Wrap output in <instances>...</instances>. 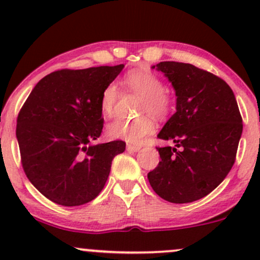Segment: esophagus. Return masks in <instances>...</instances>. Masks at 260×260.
<instances>
[{
	"label": "esophagus",
	"mask_w": 260,
	"mask_h": 260,
	"mask_svg": "<svg viewBox=\"0 0 260 260\" xmlns=\"http://www.w3.org/2000/svg\"><path fill=\"white\" fill-rule=\"evenodd\" d=\"M127 150L128 151H132V153H137V151L140 150V147H138V145L127 144Z\"/></svg>",
	"instance_id": "1"
}]
</instances>
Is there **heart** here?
<instances>
[{"mask_svg": "<svg viewBox=\"0 0 260 260\" xmlns=\"http://www.w3.org/2000/svg\"><path fill=\"white\" fill-rule=\"evenodd\" d=\"M127 89L140 95L138 111L148 112L132 118H118L107 126V134L113 139H122L128 143H140L144 137L153 133L155 122L149 113L157 118L169 115L172 107V98L164 88L159 77L147 70H133L123 78ZM118 99V89L116 84H109L101 94V110L107 117L115 113L116 101Z\"/></svg>", "mask_w": 260, "mask_h": 260, "instance_id": "b5f03b06", "label": "heart"}]
</instances>
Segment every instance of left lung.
Listing matches in <instances>:
<instances>
[{
  "instance_id": "left-lung-1",
  "label": "left lung",
  "mask_w": 260,
  "mask_h": 260,
  "mask_svg": "<svg viewBox=\"0 0 260 260\" xmlns=\"http://www.w3.org/2000/svg\"><path fill=\"white\" fill-rule=\"evenodd\" d=\"M176 94V112L157 138L175 147L156 148L161 161L148 174L151 188L170 203L198 201L219 186L235 164L242 117L234 91L214 74L182 62L153 66Z\"/></svg>"
}]
</instances>
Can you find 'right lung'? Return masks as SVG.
<instances>
[{
  "instance_id": "right-lung-1",
  "label": "right lung",
  "mask_w": 260,
  "mask_h": 260,
  "mask_svg": "<svg viewBox=\"0 0 260 260\" xmlns=\"http://www.w3.org/2000/svg\"><path fill=\"white\" fill-rule=\"evenodd\" d=\"M124 64L56 71L34 86L16 136L29 181L47 199L77 207L96 198L126 143L95 144L103 132L101 94Z\"/></svg>"
}]
</instances>
